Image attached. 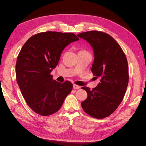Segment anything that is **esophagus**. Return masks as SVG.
Listing matches in <instances>:
<instances>
[{"instance_id":"34e87169","label":"esophagus","mask_w":146,"mask_h":146,"mask_svg":"<svg viewBox=\"0 0 146 146\" xmlns=\"http://www.w3.org/2000/svg\"><path fill=\"white\" fill-rule=\"evenodd\" d=\"M73 88H74V90H78V89H79V88H80V86L77 85H76V84H74Z\"/></svg>"}]
</instances>
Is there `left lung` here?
Instances as JSON below:
<instances>
[{
  "instance_id": "left-lung-1",
  "label": "left lung",
  "mask_w": 146,
  "mask_h": 146,
  "mask_svg": "<svg viewBox=\"0 0 146 146\" xmlns=\"http://www.w3.org/2000/svg\"><path fill=\"white\" fill-rule=\"evenodd\" d=\"M93 48V75L100 77L98 85L91 90L83 86L87 99L81 103L90 116L103 119L115 111L122 101L129 83V66L124 52L112 36L100 31H89L77 35ZM97 77V78H98Z\"/></svg>"
}]
</instances>
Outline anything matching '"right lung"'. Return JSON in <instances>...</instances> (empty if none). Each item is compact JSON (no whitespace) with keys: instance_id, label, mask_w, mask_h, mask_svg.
<instances>
[{"instance_id":"1","label":"right lung","mask_w":146,"mask_h":146,"mask_svg":"<svg viewBox=\"0 0 146 146\" xmlns=\"http://www.w3.org/2000/svg\"><path fill=\"white\" fill-rule=\"evenodd\" d=\"M78 39L72 33L49 31L33 35L22 47L16 61V80L26 103L39 115L58 111L71 92V82L53 80L50 72L64 48Z\"/></svg>"}]
</instances>
